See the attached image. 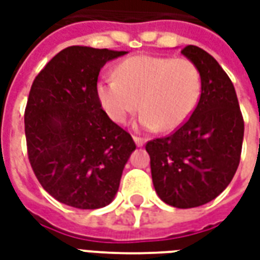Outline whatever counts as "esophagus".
Listing matches in <instances>:
<instances>
[{
  "instance_id": "34e87169",
  "label": "esophagus",
  "mask_w": 260,
  "mask_h": 260,
  "mask_svg": "<svg viewBox=\"0 0 260 260\" xmlns=\"http://www.w3.org/2000/svg\"><path fill=\"white\" fill-rule=\"evenodd\" d=\"M134 141H135L136 146H143L146 143V139L145 138H141V136H134Z\"/></svg>"
}]
</instances>
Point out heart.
<instances>
[{
    "mask_svg": "<svg viewBox=\"0 0 260 260\" xmlns=\"http://www.w3.org/2000/svg\"><path fill=\"white\" fill-rule=\"evenodd\" d=\"M202 91L201 69L186 57L134 55L121 61L114 78L96 86L97 99L114 122L143 111L139 122L146 129L174 131L193 113Z\"/></svg>",
    "mask_w": 260,
    "mask_h": 260,
    "instance_id": "heart-1",
    "label": "heart"
}]
</instances>
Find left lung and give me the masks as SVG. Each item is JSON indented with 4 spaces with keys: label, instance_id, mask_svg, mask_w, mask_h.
Here are the masks:
<instances>
[{
    "label": "left lung",
    "instance_id": "1",
    "mask_svg": "<svg viewBox=\"0 0 260 260\" xmlns=\"http://www.w3.org/2000/svg\"><path fill=\"white\" fill-rule=\"evenodd\" d=\"M202 75L198 106L180 128L146 143L154 189L178 209L202 206L227 188L238 169L244 118L234 85L212 55L196 46L181 50Z\"/></svg>",
    "mask_w": 260,
    "mask_h": 260
}]
</instances>
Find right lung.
I'll use <instances>...</instances> for the list:
<instances>
[{
    "label": "right lung",
    "instance_id": "right-lung-1",
    "mask_svg": "<svg viewBox=\"0 0 260 260\" xmlns=\"http://www.w3.org/2000/svg\"><path fill=\"white\" fill-rule=\"evenodd\" d=\"M126 51L71 46L39 72L25 108L27 157L39 182L61 203L107 206L136 145L97 99L100 69Z\"/></svg>",
    "mask_w": 260,
    "mask_h": 260
}]
</instances>
